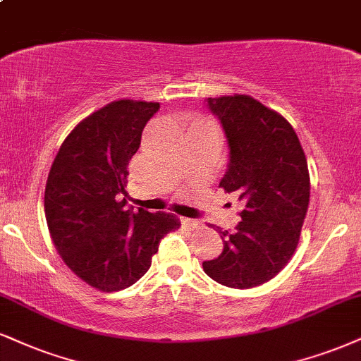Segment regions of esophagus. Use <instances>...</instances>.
Masks as SVG:
<instances>
[{"mask_svg":"<svg viewBox=\"0 0 361 361\" xmlns=\"http://www.w3.org/2000/svg\"><path fill=\"white\" fill-rule=\"evenodd\" d=\"M182 224L188 226V228H190V229H195L201 226V222L195 221V219H190V217H182Z\"/></svg>","mask_w":361,"mask_h":361,"instance_id":"34e87169","label":"esophagus"}]
</instances>
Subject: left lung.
I'll use <instances>...</instances> for the list:
<instances>
[{
    "label": "left lung",
    "instance_id": "left-lung-1",
    "mask_svg": "<svg viewBox=\"0 0 361 361\" xmlns=\"http://www.w3.org/2000/svg\"><path fill=\"white\" fill-rule=\"evenodd\" d=\"M229 144V169L219 188L244 202L233 233L219 226L224 249L204 261L209 278L247 289L268 283L288 264L300 241L310 204V172L291 123L249 95L207 99Z\"/></svg>",
    "mask_w": 361,
    "mask_h": 361
}]
</instances>
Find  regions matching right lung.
Wrapping results in <instances>:
<instances>
[{
  "label": "right lung",
  "instance_id": "obj_1",
  "mask_svg": "<svg viewBox=\"0 0 361 361\" xmlns=\"http://www.w3.org/2000/svg\"><path fill=\"white\" fill-rule=\"evenodd\" d=\"M159 102L122 99L77 123L53 160L44 217L58 255L88 286L112 293L149 271L164 235L180 228L171 212L126 211L127 166Z\"/></svg>",
  "mask_w": 361,
  "mask_h": 361
}]
</instances>
